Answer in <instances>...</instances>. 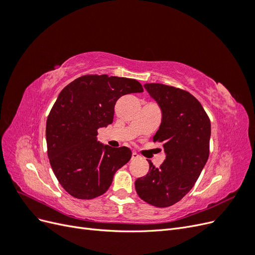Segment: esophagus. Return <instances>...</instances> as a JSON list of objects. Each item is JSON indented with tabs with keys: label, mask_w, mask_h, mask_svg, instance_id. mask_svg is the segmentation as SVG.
Wrapping results in <instances>:
<instances>
[{
	"label": "esophagus",
	"mask_w": 255,
	"mask_h": 255,
	"mask_svg": "<svg viewBox=\"0 0 255 255\" xmlns=\"http://www.w3.org/2000/svg\"><path fill=\"white\" fill-rule=\"evenodd\" d=\"M140 156L139 155H138V154L136 153V152H133L132 153V159H137V158H139Z\"/></svg>",
	"instance_id": "esophagus-1"
}]
</instances>
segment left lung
Returning a JSON list of instances; mask_svg holds the SVG:
<instances>
[{"instance_id":"1","label":"left lung","mask_w":255,"mask_h":255,"mask_svg":"<svg viewBox=\"0 0 255 255\" xmlns=\"http://www.w3.org/2000/svg\"><path fill=\"white\" fill-rule=\"evenodd\" d=\"M161 112L154 141L163 144L166 158L155 168L148 159L149 172L135 182L138 196L157 207L179 202L194 187L210 154L211 121L189 92L164 84L143 85Z\"/></svg>"}]
</instances>
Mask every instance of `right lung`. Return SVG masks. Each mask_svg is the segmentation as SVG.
I'll list each match as a JSON object with an SVG mask.
<instances>
[{
    "label": "right lung",
    "instance_id": "right-lung-1",
    "mask_svg": "<svg viewBox=\"0 0 255 255\" xmlns=\"http://www.w3.org/2000/svg\"><path fill=\"white\" fill-rule=\"evenodd\" d=\"M142 91L136 80L106 74L81 76L60 91L45 137L52 170L69 195L88 200L105 194L116 171L132 157L127 146L98 141V129L113 123L120 97Z\"/></svg>",
    "mask_w": 255,
    "mask_h": 255
}]
</instances>
